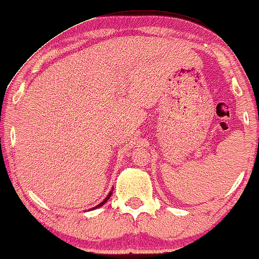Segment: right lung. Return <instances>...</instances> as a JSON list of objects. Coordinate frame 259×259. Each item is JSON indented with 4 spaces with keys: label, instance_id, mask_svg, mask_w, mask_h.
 Wrapping results in <instances>:
<instances>
[{
    "label": "right lung",
    "instance_id": "obj_1",
    "mask_svg": "<svg viewBox=\"0 0 259 259\" xmlns=\"http://www.w3.org/2000/svg\"><path fill=\"white\" fill-rule=\"evenodd\" d=\"M111 195H112V192H110V194H109V196H107V197H106L105 199H104V201H103V202H101V203H100V204H98V205H97V207H94L93 209H96V208H99V207H101V205H103V204H105V203L107 202V199H109V198L111 197Z\"/></svg>",
    "mask_w": 259,
    "mask_h": 259
}]
</instances>
